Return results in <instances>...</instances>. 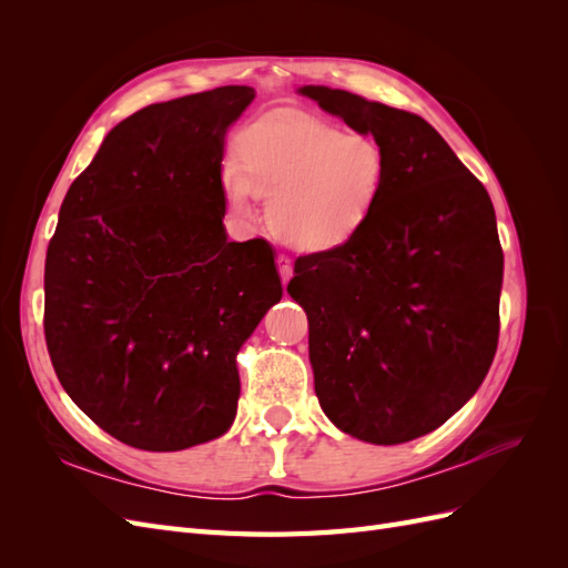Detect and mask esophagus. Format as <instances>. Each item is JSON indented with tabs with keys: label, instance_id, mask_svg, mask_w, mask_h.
Instances as JSON below:
<instances>
[{
	"label": "esophagus",
	"instance_id": "1",
	"mask_svg": "<svg viewBox=\"0 0 568 568\" xmlns=\"http://www.w3.org/2000/svg\"><path fill=\"white\" fill-rule=\"evenodd\" d=\"M277 267H280V274H282V282L286 284L291 280V274H294V265H291V257L288 255H277Z\"/></svg>",
	"mask_w": 568,
	"mask_h": 568
}]
</instances>
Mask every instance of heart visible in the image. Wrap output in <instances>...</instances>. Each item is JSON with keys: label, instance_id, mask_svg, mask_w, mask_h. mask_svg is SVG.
Here are the masks:
<instances>
[{"label": "heart", "instance_id": "b5f03b06", "mask_svg": "<svg viewBox=\"0 0 568 568\" xmlns=\"http://www.w3.org/2000/svg\"><path fill=\"white\" fill-rule=\"evenodd\" d=\"M239 161L220 170V186L236 217H253L270 196L267 217L284 244L329 253L365 232L386 182V156L367 134L303 115H272L246 128Z\"/></svg>", "mask_w": 568, "mask_h": 568}]
</instances>
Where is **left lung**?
<instances>
[{"mask_svg":"<svg viewBox=\"0 0 568 568\" xmlns=\"http://www.w3.org/2000/svg\"><path fill=\"white\" fill-rule=\"evenodd\" d=\"M386 156L365 232L298 257L286 291L307 315L320 407L374 445L415 440L484 384L500 332L503 248L490 196L422 115L305 84Z\"/></svg>","mask_w":568,"mask_h":568,"instance_id":"8db88e82","label":"left lung"}]
</instances>
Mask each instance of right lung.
<instances>
[{"instance_id": "add662e5", "label": "right lung", "mask_w": 568, "mask_h": 568, "mask_svg": "<svg viewBox=\"0 0 568 568\" xmlns=\"http://www.w3.org/2000/svg\"><path fill=\"white\" fill-rule=\"evenodd\" d=\"M246 84L161 101L101 142L68 189L44 265V336L71 400L132 448L230 432L236 355L282 298L265 239L227 242L220 186Z\"/></svg>"}]
</instances>
